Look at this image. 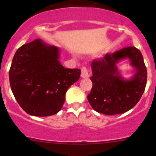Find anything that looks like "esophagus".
<instances>
[{
    "mask_svg": "<svg viewBox=\"0 0 156 156\" xmlns=\"http://www.w3.org/2000/svg\"><path fill=\"white\" fill-rule=\"evenodd\" d=\"M81 76L82 77V78H88V77L90 76L89 72H88V69L86 68V67H83V68L81 69Z\"/></svg>",
    "mask_w": 156,
    "mask_h": 156,
    "instance_id": "esophagus-1",
    "label": "esophagus"
}]
</instances>
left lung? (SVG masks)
Masks as SVG:
<instances>
[{
    "instance_id": "1",
    "label": "left lung",
    "mask_w": 156,
    "mask_h": 156,
    "mask_svg": "<svg viewBox=\"0 0 156 156\" xmlns=\"http://www.w3.org/2000/svg\"><path fill=\"white\" fill-rule=\"evenodd\" d=\"M129 58L136 69L131 80L120 76L117 63ZM93 87L87 100L95 111L111 115L125 113L136 106L145 90L147 71L142 53L134 47L125 48L91 63Z\"/></svg>"
}]
</instances>
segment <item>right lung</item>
Instances as JSON below:
<instances>
[{
    "instance_id": "add662e5",
    "label": "right lung",
    "mask_w": 156,
    "mask_h": 156,
    "mask_svg": "<svg viewBox=\"0 0 156 156\" xmlns=\"http://www.w3.org/2000/svg\"><path fill=\"white\" fill-rule=\"evenodd\" d=\"M58 48L35 39L16 52L9 72L12 92L31 115H53L60 111L67 90L78 81L81 70L66 69Z\"/></svg>"
}]
</instances>
